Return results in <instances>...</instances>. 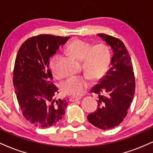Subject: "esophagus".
I'll return each mask as SVG.
<instances>
[{
  "label": "esophagus",
  "mask_w": 153,
  "mask_h": 153,
  "mask_svg": "<svg viewBox=\"0 0 153 153\" xmlns=\"http://www.w3.org/2000/svg\"><path fill=\"white\" fill-rule=\"evenodd\" d=\"M82 99L81 97H71L70 99H69V100H70V101H71V102H74V101H78V100H79Z\"/></svg>",
  "instance_id": "34e87169"
}]
</instances>
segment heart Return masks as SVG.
Returning <instances> with one entry per match:
<instances>
[{"mask_svg":"<svg viewBox=\"0 0 153 153\" xmlns=\"http://www.w3.org/2000/svg\"><path fill=\"white\" fill-rule=\"evenodd\" d=\"M67 50L74 57L83 62V69L94 80L101 79L108 71L111 62V52L105 43H98L92 46L91 43L75 39L68 45ZM59 59V55L56 54L50 60V69L55 76L58 74ZM88 85L89 82L86 79L72 76L62 83V88L68 94L80 97Z\"/></svg>","mask_w":153,"mask_h":153,"instance_id":"b5f03b06","label":"heart"}]
</instances>
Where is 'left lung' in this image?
Segmentation results:
<instances>
[{
	"mask_svg": "<svg viewBox=\"0 0 153 153\" xmlns=\"http://www.w3.org/2000/svg\"><path fill=\"white\" fill-rule=\"evenodd\" d=\"M114 52L111 67L99 84L91 89L98 95L97 111L88 114V120L100 129H112L124 120L133 101L135 82L131 58L121 40L99 33Z\"/></svg>",
	"mask_w": 153,
	"mask_h": 153,
	"instance_id": "left-lung-1",
	"label": "left lung"
}]
</instances>
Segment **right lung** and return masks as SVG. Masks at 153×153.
<instances>
[{"instance_id":"right-lung-1","label":"right lung","mask_w":153,"mask_h":153,"mask_svg":"<svg viewBox=\"0 0 153 153\" xmlns=\"http://www.w3.org/2000/svg\"><path fill=\"white\" fill-rule=\"evenodd\" d=\"M69 37L39 35L22 43L15 62L13 86L22 115L34 126L50 128L65 114L68 99H55L59 93L52 82L50 59Z\"/></svg>"}]
</instances>
